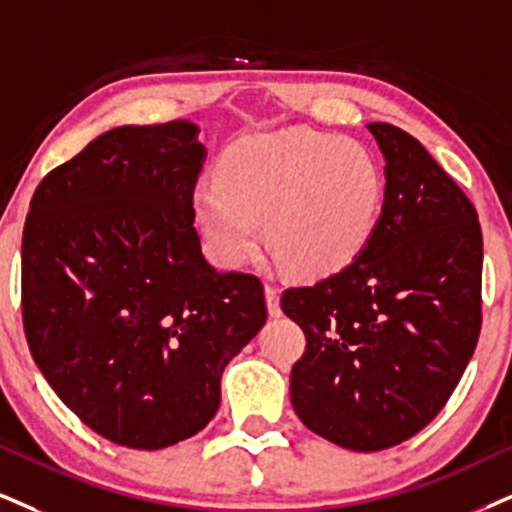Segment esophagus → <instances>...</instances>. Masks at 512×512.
Returning a JSON list of instances; mask_svg holds the SVG:
<instances>
[{
  "mask_svg": "<svg viewBox=\"0 0 512 512\" xmlns=\"http://www.w3.org/2000/svg\"><path fill=\"white\" fill-rule=\"evenodd\" d=\"M266 304H268V313L277 318V315H282V308H280V289L273 287V285H266Z\"/></svg>",
  "mask_w": 512,
  "mask_h": 512,
  "instance_id": "1",
  "label": "esophagus"
}]
</instances>
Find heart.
Wrapping results in <instances>:
<instances>
[{"label": "heart", "mask_w": 512, "mask_h": 512, "mask_svg": "<svg viewBox=\"0 0 512 512\" xmlns=\"http://www.w3.org/2000/svg\"><path fill=\"white\" fill-rule=\"evenodd\" d=\"M384 175L363 144L313 130L239 137L201 180L192 208L223 266L256 254L261 223L294 275L327 277L368 249L382 218Z\"/></svg>", "instance_id": "obj_1"}]
</instances>
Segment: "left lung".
Wrapping results in <instances>:
<instances>
[{"label": "left lung", "instance_id": "left-lung-1", "mask_svg": "<svg viewBox=\"0 0 512 512\" xmlns=\"http://www.w3.org/2000/svg\"><path fill=\"white\" fill-rule=\"evenodd\" d=\"M368 130L387 180L375 237L351 266L282 294V311L306 334L289 377L296 415L363 453L437 418L482 325L475 206L413 135L389 123Z\"/></svg>", "mask_w": 512, "mask_h": 512}]
</instances>
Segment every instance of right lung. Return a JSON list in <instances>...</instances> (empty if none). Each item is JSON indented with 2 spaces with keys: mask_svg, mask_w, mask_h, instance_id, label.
I'll return each instance as SVG.
<instances>
[{
  "mask_svg": "<svg viewBox=\"0 0 512 512\" xmlns=\"http://www.w3.org/2000/svg\"><path fill=\"white\" fill-rule=\"evenodd\" d=\"M189 121L121 125L37 185L23 227V325L44 380L113 444L156 451L220 406L225 365L266 325L261 280L201 254Z\"/></svg>",
  "mask_w": 512,
  "mask_h": 512,
  "instance_id": "obj_1",
  "label": "right lung"
}]
</instances>
